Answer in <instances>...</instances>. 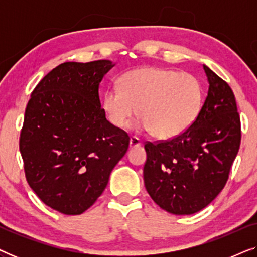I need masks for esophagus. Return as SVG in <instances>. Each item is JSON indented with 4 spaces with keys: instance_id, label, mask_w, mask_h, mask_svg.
<instances>
[{
    "instance_id": "obj_1",
    "label": "esophagus",
    "mask_w": 257,
    "mask_h": 257,
    "mask_svg": "<svg viewBox=\"0 0 257 257\" xmlns=\"http://www.w3.org/2000/svg\"><path fill=\"white\" fill-rule=\"evenodd\" d=\"M142 145V142H140L139 138H137V137H131L130 138V147L133 149V147H139Z\"/></svg>"
}]
</instances>
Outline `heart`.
<instances>
[{"label":"heart","instance_id":"obj_1","mask_svg":"<svg viewBox=\"0 0 257 257\" xmlns=\"http://www.w3.org/2000/svg\"><path fill=\"white\" fill-rule=\"evenodd\" d=\"M202 103V86L196 77L158 66L130 70L119 78L118 86L107 87L101 97V108L114 127H125L138 107L140 119L135 128L160 139L187 131Z\"/></svg>","mask_w":257,"mask_h":257}]
</instances>
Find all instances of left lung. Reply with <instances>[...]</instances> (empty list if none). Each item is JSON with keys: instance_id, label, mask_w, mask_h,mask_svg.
Instances as JSON below:
<instances>
[{"instance_id": "8db88e82", "label": "left lung", "mask_w": 257, "mask_h": 257, "mask_svg": "<svg viewBox=\"0 0 257 257\" xmlns=\"http://www.w3.org/2000/svg\"><path fill=\"white\" fill-rule=\"evenodd\" d=\"M209 87L199 117L182 135L147 142L146 191L160 208L191 215L208 206L229 178L241 143V120L233 90L203 65Z\"/></svg>"}]
</instances>
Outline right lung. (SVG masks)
Wrapping results in <instances>:
<instances>
[{
	"label": "right lung",
	"mask_w": 257,
	"mask_h": 257,
	"mask_svg": "<svg viewBox=\"0 0 257 257\" xmlns=\"http://www.w3.org/2000/svg\"><path fill=\"white\" fill-rule=\"evenodd\" d=\"M114 64L65 62L37 84L24 114L20 152L31 189L50 208L79 215L96 202L130 137L106 120L99 83Z\"/></svg>",
	"instance_id": "1"
}]
</instances>
